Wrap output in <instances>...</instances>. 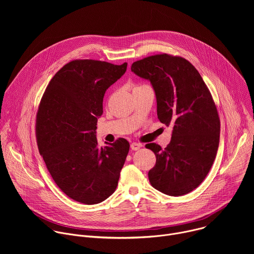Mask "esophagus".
<instances>
[{
  "label": "esophagus",
  "instance_id": "esophagus-1",
  "mask_svg": "<svg viewBox=\"0 0 254 254\" xmlns=\"http://www.w3.org/2000/svg\"><path fill=\"white\" fill-rule=\"evenodd\" d=\"M140 148H141V144H140V143L132 142V143L130 144V149H131L132 151H137V150H139Z\"/></svg>",
  "mask_w": 254,
  "mask_h": 254
}]
</instances>
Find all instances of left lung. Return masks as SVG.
<instances>
[{
	"mask_svg": "<svg viewBox=\"0 0 254 254\" xmlns=\"http://www.w3.org/2000/svg\"><path fill=\"white\" fill-rule=\"evenodd\" d=\"M131 71L151 82L158 119L173 127L167 148L146 144L157 158L150 183L169 196L188 194L203 182L219 146L220 121L211 93L198 70L181 57L150 56L133 62Z\"/></svg>",
	"mask_w": 254,
	"mask_h": 254,
	"instance_id": "8db88e82",
	"label": "left lung"
}]
</instances>
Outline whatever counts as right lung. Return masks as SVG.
<instances>
[{
	"mask_svg": "<svg viewBox=\"0 0 254 254\" xmlns=\"http://www.w3.org/2000/svg\"><path fill=\"white\" fill-rule=\"evenodd\" d=\"M127 63L74 60L50 80L37 113V143L56 185L69 198L92 205L117 189L129 143L119 138L98 147L96 123L106 89Z\"/></svg>",
	"mask_w": 254,
	"mask_h": 254,
	"instance_id": "add662e5",
	"label": "right lung"
}]
</instances>
